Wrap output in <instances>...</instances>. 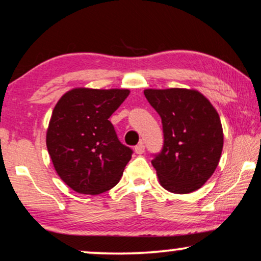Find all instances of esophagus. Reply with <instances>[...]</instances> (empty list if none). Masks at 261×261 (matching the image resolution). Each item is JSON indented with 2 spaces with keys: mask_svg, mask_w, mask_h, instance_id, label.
Masks as SVG:
<instances>
[{
  "mask_svg": "<svg viewBox=\"0 0 261 261\" xmlns=\"http://www.w3.org/2000/svg\"><path fill=\"white\" fill-rule=\"evenodd\" d=\"M134 151L137 154H143L145 152V145L143 143H139L137 146L134 147Z\"/></svg>",
  "mask_w": 261,
  "mask_h": 261,
  "instance_id": "34e87169",
  "label": "esophagus"
}]
</instances>
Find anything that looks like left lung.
Listing matches in <instances>:
<instances>
[{
    "mask_svg": "<svg viewBox=\"0 0 261 261\" xmlns=\"http://www.w3.org/2000/svg\"><path fill=\"white\" fill-rule=\"evenodd\" d=\"M144 94L163 126V147L151 161L162 187L180 194L197 191L215 172L222 154L218 113L195 90L150 89Z\"/></svg>",
    "mask_w": 261,
    "mask_h": 261,
    "instance_id": "obj_1",
    "label": "left lung"
}]
</instances>
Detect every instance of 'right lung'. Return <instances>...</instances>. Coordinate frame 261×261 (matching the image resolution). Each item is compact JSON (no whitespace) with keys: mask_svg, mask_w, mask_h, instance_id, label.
<instances>
[{"mask_svg":"<svg viewBox=\"0 0 261 261\" xmlns=\"http://www.w3.org/2000/svg\"><path fill=\"white\" fill-rule=\"evenodd\" d=\"M129 90L74 89L54 108L46 147L62 181L83 194L115 187L133 150L121 144L109 117Z\"/></svg>","mask_w":261,"mask_h":261,"instance_id":"add662e5","label":"right lung"}]
</instances>
